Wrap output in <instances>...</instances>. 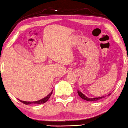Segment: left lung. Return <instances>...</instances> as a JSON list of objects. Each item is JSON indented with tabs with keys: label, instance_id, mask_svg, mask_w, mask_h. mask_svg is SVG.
<instances>
[{
	"label": "left lung",
	"instance_id": "left-lung-1",
	"mask_svg": "<svg viewBox=\"0 0 128 128\" xmlns=\"http://www.w3.org/2000/svg\"><path fill=\"white\" fill-rule=\"evenodd\" d=\"M78 93L81 98L83 99V100H86V101H98V100H101V99L104 98V96H101V97H98V98H88L86 97V95H84L82 92L79 91V90H78ZM108 95H110V94H108Z\"/></svg>",
	"mask_w": 128,
	"mask_h": 128
}]
</instances>
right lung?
Returning <instances> with one entry per match:
<instances>
[{"instance_id":"add662e5","label":"right lung","mask_w":128,"mask_h":128,"mask_svg":"<svg viewBox=\"0 0 128 128\" xmlns=\"http://www.w3.org/2000/svg\"><path fill=\"white\" fill-rule=\"evenodd\" d=\"M53 91V90H52ZM52 91L50 92V93H49V94L47 96L44 97V98L42 99V100H38V101H34V102H30V101H21V100H20L21 102L24 103V104H26V105H28V104H43V103H45L46 102V101H48V100L49 99V98L50 97V96H51L52 94Z\"/></svg>"}]
</instances>
